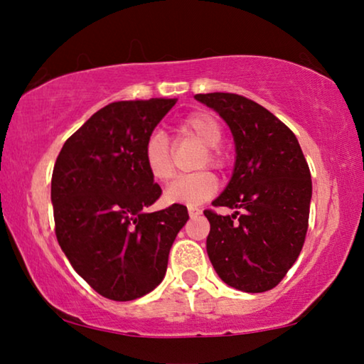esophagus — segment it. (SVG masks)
Instances as JSON below:
<instances>
[{
  "label": "esophagus",
  "mask_w": 364,
  "mask_h": 364,
  "mask_svg": "<svg viewBox=\"0 0 364 364\" xmlns=\"http://www.w3.org/2000/svg\"><path fill=\"white\" fill-rule=\"evenodd\" d=\"M188 215H191V218H196L198 215H202V210H200V208H196V207H188Z\"/></svg>",
  "instance_id": "34e87169"
}]
</instances>
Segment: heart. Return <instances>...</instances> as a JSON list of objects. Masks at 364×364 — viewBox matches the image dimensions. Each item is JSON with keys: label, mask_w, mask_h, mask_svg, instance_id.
I'll list each match as a JSON object with an SVG mask.
<instances>
[{"label": "heart", "mask_w": 364, "mask_h": 364, "mask_svg": "<svg viewBox=\"0 0 364 364\" xmlns=\"http://www.w3.org/2000/svg\"><path fill=\"white\" fill-rule=\"evenodd\" d=\"M181 132L198 139L207 146V154L202 164L210 162L212 166H222V154L218 151L223 132L218 119L210 112L197 111L187 116L181 124ZM144 164L149 173L157 182H167L173 176V161L168 139L164 132H152L144 144ZM218 188V181L212 172L200 171L191 176L177 177L166 188L164 198L168 203H182V205H200L208 200Z\"/></svg>", "instance_id": "1"}]
</instances>
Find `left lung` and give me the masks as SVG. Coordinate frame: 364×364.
I'll use <instances>...</instances> for the list:
<instances>
[{
  "instance_id": "obj_1",
  "label": "left lung",
  "mask_w": 364,
  "mask_h": 364,
  "mask_svg": "<svg viewBox=\"0 0 364 364\" xmlns=\"http://www.w3.org/2000/svg\"><path fill=\"white\" fill-rule=\"evenodd\" d=\"M196 99L227 122L235 142L232 177L212 203L237 210L203 212L210 222L207 255L228 287L272 290L296 262L308 230L311 176L305 156L295 134L260 104L230 92Z\"/></svg>"
}]
</instances>
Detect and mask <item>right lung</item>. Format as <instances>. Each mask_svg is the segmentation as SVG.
<instances>
[{
    "instance_id": "obj_1",
    "label": "right lung",
    "mask_w": 364,
    "mask_h": 364,
    "mask_svg": "<svg viewBox=\"0 0 364 364\" xmlns=\"http://www.w3.org/2000/svg\"><path fill=\"white\" fill-rule=\"evenodd\" d=\"M176 102L107 104L64 142L54 164L59 245L77 275L109 300L131 301L152 291L188 220L181 203L146 212L162 191L144 164V144Z\"/></svg>"
}]
</instances>
